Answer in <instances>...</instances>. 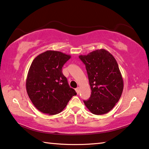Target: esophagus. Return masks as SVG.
<instances>
[{
  "label": "esophagus",
  "instance_id": "esophagus-1",
  "mask_svg": "<svg viewBox=\"0 0 149 149\" xmlns=\"http://www.w3.org/2000/svg\"><path fill=\"white\" fill-rule=\"evenodd\" d=\"M75 91H76V92L77 94H79L80 92V88L79 87H77V88H75Z\"/></svg>",
  "mask_w": 149,
  "mask_h": 149
}]
</instances>
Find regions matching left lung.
<instances>
[{"label":"left lung","mask_w":149,"mask_h":149,"mask_svg":"<svg viewBox=\"0 0 149 149\" xmlns=\"http://www.w3.org/2000/svg\"><path fill=\"white\" fill-rule=\"evenodd\" d=\"M79 58L86 66L91 95L84 100L94 114L109 113L117 103L124 84L122 74L114 57L105 49H98Z\"/></svg>","instance_id":"obj_1"}]
</instances>
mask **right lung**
Segmentation results:
<instances>
[{"label":"right lung","mask_w":149,"mask_h":149,"mask_svg":"<svg viewBox=\"0 0 149 149\" xmlns=\"http://www.w3.org/2000/svg\"><path fill=\"white\" fill-rule=\"evenodd\" d=\"M70 57L59 51H47L38 54L32 63L26 77V92L41 113L49 115L60 113L77 95L62 72Z\"/></svg>","instance_id":"obj_1"}]
</instances>
